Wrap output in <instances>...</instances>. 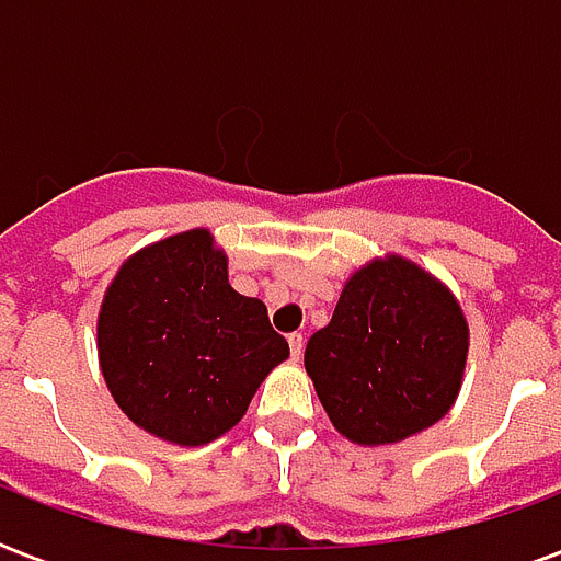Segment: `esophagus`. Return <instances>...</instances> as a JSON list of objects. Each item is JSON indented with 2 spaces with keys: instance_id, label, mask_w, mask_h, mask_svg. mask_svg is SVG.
I'll list each match as a JSON object with an SVG mask.
<instances>
[{
  "instance_id": "1",
  "label": "esophagus",
  "mask_w": 561,
  "mask_h": 561,
  "mask_svg": "<svg viewBox=\"0 0 561 561\" xmlns=\"http://www.w3.org/2000/svg\"><path fill=\"white\" fill-rule=\"evenodd\" d=\"M288 348H291L294 360H300L304 357V333H291L288 336Z\"/></svg>"
}]
</instances>
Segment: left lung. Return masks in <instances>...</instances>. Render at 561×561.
Masks as SVG:
<instances>
[{"label": "left lung", "instance_id": "8db88e82", "mask_svg": "<svg viewBox=\"0 0 561 561\" xmlns=\"http://www.w3.org/2000/svg\"><path fill=\"white\" fill-rule=\"evenodd\" d=\"M466 360L469 321L457 294L397 252L369 257L345 279L304 357L333 430L364 447L397 445L442 421Z\"/></svg>", "mask_w": 561, "mask_h": 561}]
</instances>
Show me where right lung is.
I'll return each mask as SVG.
<instances>
[{
    "instance_id": "obj_1",
    "label": "right lung",
    "mask_w": 561,
    "mask_h": 561,
    "mask_svg": "<svg viewBox=\"0 0 561 561\" xmlns=\"http://www.w3.org/2000/svg\"><path fill=\"white\" fill-rule=\"evenodd\" d=\"M99 369L119 412L168 445L201 447L243 421L261 381L288 360L267 306L228 282L209 228L128 255L95 318Z\"/></svg>"
}]
</instances>
